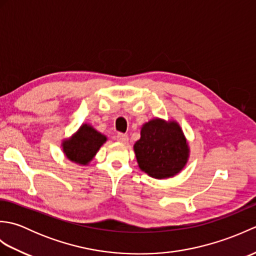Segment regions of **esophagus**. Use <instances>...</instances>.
Returning <instances> with one entry per match:
<instances>
[{
	"instance_id": "1",
	"label": "esophagus",
	"mask_w": 256,
	"mask_h": 256,
	"mask_svg": "<svg viewBox=\"0 0 256 256\" xmlns=\"http://www.w3.org/2000/svg\"><path fill=\"white\" fill-rule=\"evenodd\" d=\"M116 140H118V142H120V143H126V142H128V135H126V134L118 133V134H116Z\"/></svg>"
}]
</instances>
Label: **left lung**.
Here are the masks:
<instances>
[{"label":"left lung","mask_w":256,"mask_h":256,"mask_svg":"<svg viewBox=\"0 0 256 256\" xmlns=\"http://www.w3.org/2000/svg\"><path fill=\"white\" fill-rule=\"evenodd\" d=\"M134 150L140 170L160 179L176 175L188 158V145L179 125L157 118L142 128Z\"/></svg>","instance_id":"left-lung-1"}]
</instances>
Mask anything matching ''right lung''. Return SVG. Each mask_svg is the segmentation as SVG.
I'll return each instance as SVG.
<instances>
[{
	"instance_id": "add662e5",
	"label": "right lung",
	"mask_w": 256,
	"mask_h": 256,
	"mask_svg": "<svg viewBox=\"0 0 256 256\" xmlns=\"http://www.w3.org/2000/svg\"><path fill=\"white\" fill-rule=\"evenodd\" d=\"M106 140L104 135L96 132L90 125H82L77 134L64 143V152L70 160L88 164L100 146Z\"/></svg>"
}]
</instances>
